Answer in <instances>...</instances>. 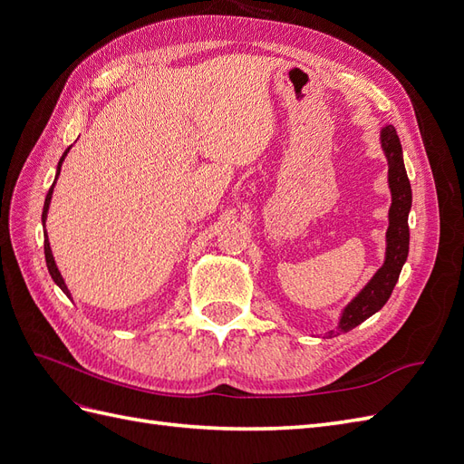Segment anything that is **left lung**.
I'll list each match as a JSON object with an SVG mask.
<instances>
[{
  "label": "left lung",
  "instance_id": "1",
  "mask_svg": "<svg viewBox=\"0 0 464 464\" xmlns=\"http://www.w3.org/2000/svg\"><path fill=\"white\" fill-rule=\"evenodd\" d=\"M379 143H382L387 159V181L391 189L389 227L385 234V261L368 280V285L343 307L339 325H336L334 331H329L327 336L353 331L360 323L382 310L397 285L406 257H409V213L412 207V189L409 176H406L399 135L392 125L382 128V131H379Z\"/></svg>",
  "mask_w": 464,
  "mask_h": 464
}]
</instances>
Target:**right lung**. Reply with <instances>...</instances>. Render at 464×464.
<instances>
[{"instance_id": "right-lung-1", "label": "right lung", "mask_w": 464, "mask_h": 464, "mask_svg": "<svg viewBox=\"0 0 464 464\" xmlns=\"http://www.w3.org/2000/svg\"><path fill=\"white\" fill-rule=\"evenodd\" d=\"M69 149H72V147H67V149H65V152L62 154V159H60V162H58V170H55V179H58V176H60V172H62V164H63V160H65V157H67ZM55 179H53V184H52V188H50V191H48V195H46L44 210H42V227H44V228H46L48 208H50V201H52V195H53ZM44 256H46L48 273H50V276L53 278V283L62 288V292L65 294L67 298H72V292H69V288H67V285H65V280H63V276H62V273H60V269H58V265H55V259H53V254H52V247H50V240H48V232H44Z\"/></svg>"}]
</instances>
